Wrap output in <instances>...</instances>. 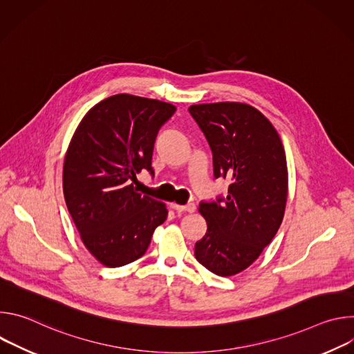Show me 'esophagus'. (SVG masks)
Segmentation results:
<instances>
[{"instance_id": "obj_1", "label": "esophagus", "mask_w": 354, "mask_h": 354, "mask_svg": "<svg viewBox=\"0 0 354 354\" xmlns=\"http://www.w3.org/2000/svg\"><path fill=\"white\" fill-rule=\"evenodd\" d=\"M176 212H179V213H193L194 210H196V206L193 205V203H189V205H185V206H180V205H174L172 206Z\"/></svg>"}]
</instances>
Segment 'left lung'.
Segmentation results:
<instances>
[{
  "label": "left lung",
  "mask_w": 354,
  "mask_h": 354,
  "mask_svg": "<svg viewBox=\"0 0 354 354\" xmlns=\"http://www.w3.org/2000/svg\"><path fill=\"white\" fill-rule=\"evenodd\" d=\"M189 113L206 136L213 172L227 178V197L201 201L207 232L194 257L210 272L228 277L254 263L274 238L286 210L288 172L277 130L248 104L192 105Z\"/></svg>",
  "instance_id": "obj_1"
}]
</instances>
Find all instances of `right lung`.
Instances as JSON below:
<instances>
[{
  "instance_id": "add662e5",
  "label": "right lung",
  "mask_w": 354,
  "mask_h": 354,
  "mask_svg": "<svg viewBox=\"0 0 354 354\" xmlns=\"http://www.w3.org/2000/svg\"><path fill=\"white\" fill-rule=\"evenodd\" d=\"M176 108L118 93L100 100L75 129L63 167L67 209L91 255L108 268L141 258L168 216L165 203L136 190L151 167L160 127Z\"/></svg>"
}]
</instances>
